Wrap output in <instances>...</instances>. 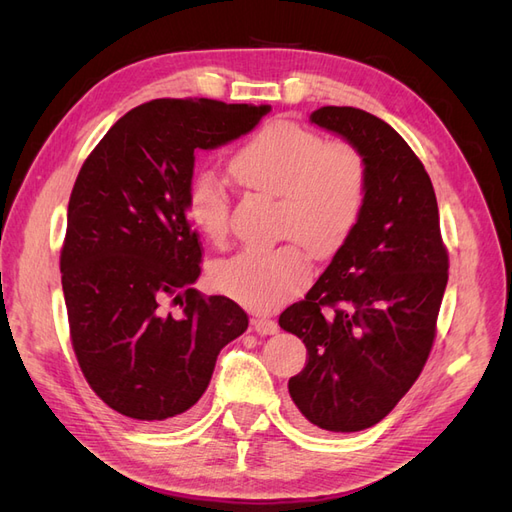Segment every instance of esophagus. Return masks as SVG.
<instances>
[{
  "mask_svg": "<svg viewBox=\"0 0 512 512\" xmlns=\"http://www.w3.org/2000/svg\"><path fill=\"white\" fill-rule=\"evenodd\" d=\"M254 331L258 335H273L280 331V327H277L275 320H269V318H256L254 320Z\"/></svg>",
  "mask_w": 512,
  "mask_h": 512,
  "instance_id": "obj_1",
  "label": "esophagus"
}]
</instances>
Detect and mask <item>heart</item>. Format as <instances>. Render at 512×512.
Returning <instances> with one entry per match:
<instances>
[{"label":"heart","mask_w":512,"mask_h":512,"mask_svg":"<svg viewBox=\"0 0 512 512\" xmlns=\"http://www.w3.org/2000/svg\"><path fill=\"white\" fill-rule=\"evenodd\" d=\"M245 188L280 196V232L292 241L243 250L215 262L211 284L247 307L271 309L299 294L312 275L307 247L331 256L359 224L367 164L350 143L324 138L294 123H275L252 136L230 160ZM228 194L211 170H198L185 194V215L213 243L228 235Z\"/></svg>","instance_id":"obj_1"}]
</instances>
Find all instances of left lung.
Returning <instances> with one entry per match:
<instances>
[{
	"label": "left lung",
	"instance_id": "left-lung-1",
	"mask_svg": "<svg viewBox=\"0 0 512 512\" xmlns=\"http://www.w3.org/2000/svg\"><path fill=\"white\" fill-rule=\"evenodd\" d=\"M309 121L361 151L367 190L348 241L280 316L307 348L288 391L309 423L350 433L380 423L421 376L448 254L427 170L389 123L352 106H322Z\"/></svg>",
	"mask_w": 512,
	"mask_h": 512
}]
</instances>
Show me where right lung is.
Returning a JSON list of instances; mask_svg holds the SVG:
<instances>
[{
	"label": "right lung",
	"mask_w": 512,
	"mask_h": 512,
	"mask_svg": "<svg viewBox=\"0 0 512 512\" xmlns=\"http://www.w3.org/2000/svg\"><path fill=\"white\" fill-rule=\"evenodd\" d=\"M269 106L151 100L89 153L70 194L61 286L91 389L141 423L173 421L207 391L220 350L247 329L228 297H203L185 194L198 149L258 126Z\"/></svg>",
	"instance_id": "obj_1"
}]
</instances>
